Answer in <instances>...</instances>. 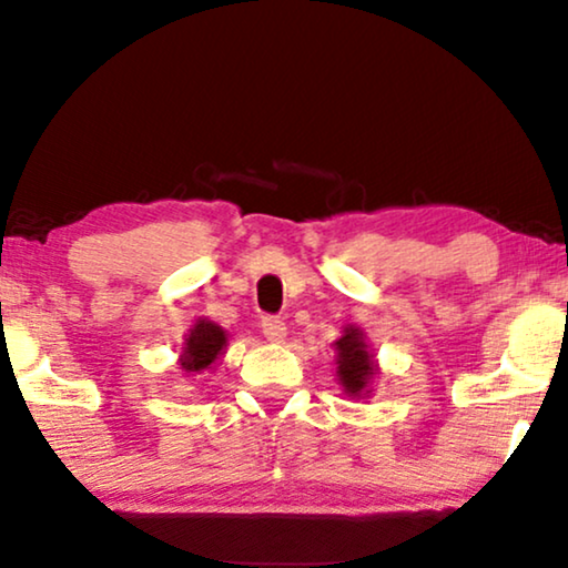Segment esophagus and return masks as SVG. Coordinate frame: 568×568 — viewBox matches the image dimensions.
Returning <instances> with one entry per match:
<instances>
[{"mask_svg": "<svg viewBox=\"0 0 568 568\" xmlns=\"http://www.w3.org/2000/svg\"><path fill=\"white\" fill-rule=\"evenodd\" d=\"M262 334H265L267 342H273V344H283V342H285L287 328H285V324H283L281 318L267 316V318H262Z\"/></svg>", "mask_w": 568, "mask_h": 568, "instance_id": "1", "label": "esophagus"}]
</instances>
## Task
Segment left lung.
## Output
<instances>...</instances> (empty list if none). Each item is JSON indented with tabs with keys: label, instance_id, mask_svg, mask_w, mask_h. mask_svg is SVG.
<instances>
[{
	"label": "left lung",
	"instance_id": "1",
	"mask_svg": "<svg viewBox=\"0 0 568 568\" xmlns=\"http://www.w3.org/2000/svg\"><path fill=\"white\" fill-rule=\"evenodd\" d=\"M336 357V379L338 385L344 387L346 397H369L372 395V383H375L379 375V365L372 354L367 336L359 326L346 324L344 334L332 344Z\"/></svg>",
	"mask_w": 568,
	"mask_h": 568
}]
</instances>
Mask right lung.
<instances>
[{
    "label": "right lung",
    "instance_id": "add662e5",
    "mask_svg": "<svg viewBox=\"0 0 568 568\" xmlns=\"http://www.w3.org/2000/svg\"><path fill=\"white\" fill-rule=\"evenodd\" d=\"M226 342H230V336L222 326L209 318H196V324L183 338L181 357H178V365L185 372V377H196L201 372L214 369L226 349Z\"/></svg>",
    "mask_w": 568,
    "mask_h": 568
}]
</instances>
